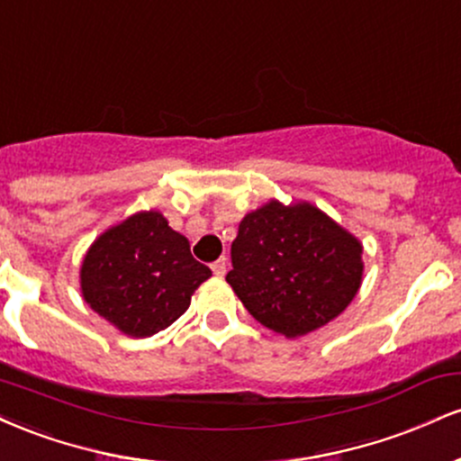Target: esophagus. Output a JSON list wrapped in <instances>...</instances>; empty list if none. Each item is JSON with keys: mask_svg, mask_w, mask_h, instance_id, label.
<instances>
[{"mask_svg": "<svg viewBox=\"0 0 461 461\" xmlns=\"http://www.w3.org/2000/svg\"><path fill=\"white\" fill-rule=\"evenodd\" d=\"M212 273L216 275V277H223V275L227 273V258H219V260L212 264Z\"/></svg>", "mask_w": 461, "mask_h": 461, "instance_id": "34e87169", "label": "esophagus"}]
</instances>
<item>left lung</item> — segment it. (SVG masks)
Instances as JSON below:
<instances>
[{
  "instance_id": "8db88e82",
  "label": "left lung",
  "mask_w": 461,
  "mask_h": 461,
  "mask_svg": "<svg viewBox=\"0 0 461 461\" xmlns=\"http://www.w3.org/2000/svg\"><path fill=\"white\" fill-rule=\"evenodd\" d=\"M227 284L258 322L305 336L347 310L362 284V245L312 203L268 201L231 242Z\"/></svg>"
}]
</instances>
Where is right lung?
Wrapping results in <instances>:
<instances>
[{
  "mask_svg": "<svg viewBox=\"0 0 461 461\" xmlns=\"http://www.w3.org/2000/svg\"><path fill=\"white\" fill-rule=\"evenodd\" d=\"M210 275L193 258L186 238L149 210L93 242L79 268V285L84 301L116 330L147 338L176 322Z\"/></svg>",
  "mask_w": 461,
  "mask_h": 461,
  "instance_id": "1",
  "label": "right lung"
}]
</instances>
